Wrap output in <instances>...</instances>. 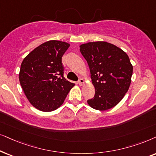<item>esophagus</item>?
<instances>
[{
	"mask_svg": "<svg viewBox=\"0 0 156 156\" xmlns=\"http://www.w3.org/2000/svg\"><path fill=\"white\" fill-rule=\"evenodd\" d=\"M78 84L80 85V86H83V85L84 84V83H85V80L83 79V78H80L79 80H78Z\"/></svg>",
	"mask_w": 156,
	"mask_h": 156,
	"instance_id": "1",
	"label": "esophagus"
}]
</instances>
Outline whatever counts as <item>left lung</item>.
Instances as JSON below:
<instances>
[{"mask_svg":"<svg viewBox=\"0 0 156 156\" xmlns=\"http://www.w3.org/2000/svg\"><path fill=\"white\" fill-rule=\"evenodd\" d=\"M80 51L86 60L95 87L88 105L98 111L115 106L123 98L131 83L133 66L123 50L105 41L84 43Z\"/></svg>","mask_w":156,"mask_h":156,"instance_id":"8db88e82","label":"left lung"}]
</instances>
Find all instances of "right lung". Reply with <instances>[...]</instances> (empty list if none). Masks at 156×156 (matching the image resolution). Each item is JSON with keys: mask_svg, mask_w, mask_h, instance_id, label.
<instances>
[{"mask_svg": "<svg viewBox=\"0 0 156 156\" xmlns=\"http://www.w3.org/2000/svg\"><path fill=\"white\" fill-rule=\"evenodd\" d=\"M68 43L49 41L30 52L23 61L19 80L32 105L43 112L55 111L63 104L73 87L63 76L62 57Z\"/></svg>", "mask_w": 156, "mask_h": 156, "instance_id": "1", "label": "right lung"}]
</instances>
